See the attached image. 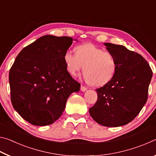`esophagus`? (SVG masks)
Masks as SVG:
<instances>
[{"label":"esophagus","mask_w":156,"mask_h":156,"mask_svg":"<svg viewBox=\"0 0 156 156\" xmlns=\"http://www.w3.org/2000/svg\"><path fill=\"white\" fill-rule=\"evenodd\" d=\"M80 90H81L82 91L84 92V91H85L87 90V88H86L85 87L81 85V87H80Z\"/></svg>","instance_id":"1"}]
</instances>
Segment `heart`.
Here are the masks:
<instances>
[{"label": "heart", "instance_id": "1", "mask_svg": "<svg viewBox=\"0 0 156 156\" xmlns=\"http://www.w3.org/2000/svg\"><path fill=\"white\" fill-rule=\"evenodd\" d=\"M64 61L68 72L73 76L77 75L83 69L84 80L94 86H102L109 83L116 71V62L113 55L91 43L76 47V53L66 52Z\"/></svg>", "mask_w": 156, "mask_h": 156}]
</instances>
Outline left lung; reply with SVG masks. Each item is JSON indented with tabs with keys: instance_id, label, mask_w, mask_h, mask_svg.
Listing matches in <instances>:
<instances>
[{
	"instance_id": "left-lung-1",
	"label": "left lung",
	"mask_w": 156,
	"mask_h": 156,
	"mask_svg": "<svg viewBox=\"0 0 156 156\" xmlns=\"http://www.w3.org/2000/svg\"><path fill=\"white\" fill-rule=\"evenodd\" d=\"M103 44L114 57L116 71L109 83L96 89L97 102L89 112L97 123L116 127L130 122L144 107L153 72L138 53L120 44Z\"/></svg>"
}]
</instances>
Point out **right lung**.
<instances>
[{
    "label": "right lung",
    "instance_id": "right-lung-1",
    "mask_svg": "<svg viewBox=\"0 0 156 156\" xmlns=\"http://www.w3.org/2000/svg\"><path fill=\"white\" fill-rule=\"evenodd\" d=\"M71 37L44 35L22 49L9 73L14 109L31 125L46 126L64 112L68 98L80 84L68 72L64 55Z\"/></svg>",
    "mask_w": 156,
    "mask_h": 156
}]
</instances>
